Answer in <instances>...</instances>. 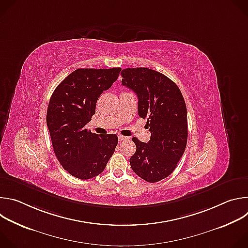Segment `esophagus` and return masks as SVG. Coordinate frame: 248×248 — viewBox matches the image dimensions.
Instances as JSON below:
<instances>
[{
    "label": "esophagus",
    "mask_w": 248,
    "mask_h": 248,
    "mask_svg": "<svg viewBox=\"0 0 248 248\" xmlns=\"http://www.w3.org/2000/svg\"><path fill=\"white\" fill-rule=\"evenodd\" d=\"M125 139H127V137H125V136H123V135H119V140H120V141L125 140Z\"/></svg>",
    "instance_id": "esophagus-1"
}]
</instances>
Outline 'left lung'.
Segmentation results:
<instances>
[{
  "label": "left lung",
  "mask_w": 248,
  "mask_h": 248,
  "mask_svg": "<svg viewBox=\"0 0 248 248\" xmlns=\"http://www.w3.org/2000/svg\"><path fill=\"white\" fill-rule=\"evenodd\" d=\"M122 84L138 98V116L146 119L151 132L147 143L136 137L132 170L148 183L169 176L185 153L187 142V112L184 96L172 80L154 69L128 67L122 70Z\"/></svg>",
  "instance_id": "1"
}]
</instances>
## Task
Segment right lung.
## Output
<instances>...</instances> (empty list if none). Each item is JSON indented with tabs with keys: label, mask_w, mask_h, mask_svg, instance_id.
I'll return each mask as SVG.
<instances>
[{
	"label": "right lung",
	"mask_w": 248,
	"mask_h": 248,
	"mask_svg": "<svg viewBox=\"0 0 248 248\" xmlns=\"http://www.w3.org/2000/svg\"><path fill=\"white\" fill-rule=\"evenodd\" d=\"M121 69L78 68L51 96L47 126L55 155L62 167L79 180L100 174L118 144L116 134L99 135L85 125L95 115L98 98L118 79Z\"/></svg>",
	"instance_id": "1"
}]
</instances>
